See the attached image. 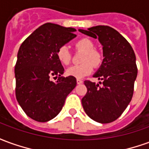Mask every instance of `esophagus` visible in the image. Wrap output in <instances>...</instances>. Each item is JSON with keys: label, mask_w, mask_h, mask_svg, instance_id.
Returning a JSON list of instances; mask_svg holds the SVG:
<instances>
[{"label": "esophagus", "mask_w": 149, "mask_h": 149, "mask_svg": "<svg viewBox=\"0 0 149 149\" xmlns=\"http://www.w3.org/2000/svg\"><path fill=\"white\" fill-rule=\"evenodd\" d=\"M77 83L78 84H81L83 83V81H82V80H80V79H77Z\"/></svg>", "instance_id": "1"}]
</instances>
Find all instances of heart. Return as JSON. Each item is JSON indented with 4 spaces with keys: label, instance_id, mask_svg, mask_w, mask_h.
Wrapping results in <instances>:
<instances>
[{
    "label": "heart",
    "instance_id": "1",
    "mask_svg": "<svg viewBox=\"0 0 149 149\" xmlns=\"http://www.w3.org/2000/svg\"><path fill=\"white\" fill-rule=\"evenodd\" d=\"M75 49L84 52L82 57L83 64L79 65H72L67 69L66 73L68 76L81 79L93 71V66L96 68L100 67L103 62V56L100 52L94 49V43L88 38H82L78 40L74 44ZM56 56L62 65H68L71 62L72 55L66 45L60 46L56 50Z\"/></svg>",
    "mask_w": 149,
    "mask_h": 149
}]
</instances>
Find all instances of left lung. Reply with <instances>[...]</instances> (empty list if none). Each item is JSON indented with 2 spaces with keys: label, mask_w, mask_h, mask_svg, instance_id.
I'll return each mask as SVG.
<instances>
[{
  "label": "left lung",
  "mask_w": 149,
  "mask_h": 149,
  "mask_svg": "<svg viewBox=\"0 0 149 149\" xmlns=\"http://www.w3.org/2000/svg\"><path fill=\"white\" fill-rule=\"evenodd\" d=\"M82 33L98 38L103 46L104 60L94 77L102 81L96 84L84 81L87 93L82 100L84 112L91 119L101 124L116 120L130 103L137 76L136 55L122 35L107 25H97Z\"/></svg>",
  "instance_id": "obj_1"
}]
</instances>
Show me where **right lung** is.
I'll list each match as a JSON object with an SVG mask.
<instances>
[{"label":"right lung","instance_id":"right-lung-1","mask_svg":"<svg viewBox=\"0 0 149 149\" xmlns=\"http://www.w3.org/2000/svg\"><path fill=\"white\" fill-rule=\"evenodd\" d=\"M73 28L46 23L21 44L15 65L16 97L28 116L38 122L57 116L77 85L73 77H63L56 50L77 37ZM58 78L55 82L51 77Z\"/></svg>","mask_w":149,"mask_h":149}]
</instances>
